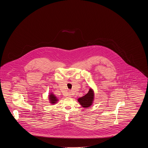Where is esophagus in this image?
<instances>
[{"mask_svg": "<svg viewBox=\"0 0 148 148\" xmlns=\"http://www.w3.org/2000/svg\"><path fill=\"white\" fill-rule=\"evenodd\" d=\"M71 95H72V94H71V92H69V94H68V96H69V97H71Z\"/></svg>", "mask_w": 148, "mask_h": 148, "instance_id": "obj_1", "label": "esophagus"}]
</instances>
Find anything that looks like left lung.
I'll return each mask as SVG.
<instances>
[{
  "mask_svg": "<svg viewBox=\"0 0 148 148\" xmlns=\"http://www.w3.org/2000/svg\"><path fill=\"white\" fill-rule=\"evenodd\" d=\"M94 100V92L92 88H90L88 92L84 96L77 99L79 104L83 108H87L90 107L93 103Z\"/></svg>",
  "mask_w": 148,
  "mask_h": 148,
  "instance_id": "8db88e82",
  "label": "left lung"
}]
</instances>
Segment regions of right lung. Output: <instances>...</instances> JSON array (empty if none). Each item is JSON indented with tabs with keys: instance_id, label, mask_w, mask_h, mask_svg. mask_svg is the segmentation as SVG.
<instances>
[{
	"instance_id": "1",
	"label": "right lung",
	"mask_w": 148,
	"mask_h": 148,
	"mask_svg": "<svg viewBox=\"0 0 148 148\" xmlns=\"http://www.w3.org/2000/svg\"><path fill=\"white\" fill-rule=\"evenodd\" d=\"M49 100L50 104H55L58 101V99L57 98L56 96H55L54 94H53L52 92L49 93Z\"/></svg>"
}]
</instances>
